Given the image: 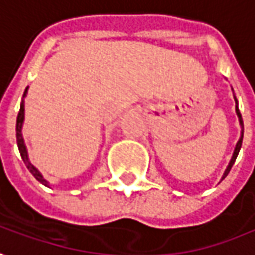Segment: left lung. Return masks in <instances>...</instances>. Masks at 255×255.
<instances>
[{
	"label": "left lung",
	"mask_w": 255,
	"mask_h": 255,
	"mask_svg": "<svg viewBox=\"0 0 255 255\" xmlns=\"http://www.w3.org/2000/svg\"><path fill=\"white\" fill-rule=\"evenodd\" d=\"M236 104H237V100H236ZM236 113H237V116H239V121H240V126H242V136H240V139H239V142H237V145H236V149H234V154H233L232 156V161H230V163H229V166H227V169H226V172H224L223 178L222 179H224L227 175H229V172H230V169H232L233 163L236 162V158H237V155H239V151H240V148H242V142H243V119H242V114H240V110H239V107L236 106Z\"/></svg>",
	"instance_id": "obj_1"
}]
</instances>
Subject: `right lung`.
<instances>
[{"mask_svg":"<svg viewBox=\"0 0 255 255\" xmlns=\"http://www.w3.org/2000/svg\"><path fill=\"white\" fill-rule=\"evenodd\" d=\"M25 94H26V90H25ZM23 94V96H25ZM23 103L21 104V109H19V113H18V117H16V142H18V149H19V154L22 156L23 162L26 165V168L29 169L32 175L36 178V180H39L42 185H45V186H48V182L43 179V176L40 175L39 171L29 162V159H28V152H26V146L23 144V139H22V134H21V129H22V123H23Z\"/></svg>","mask_w":255,"mask_h":255,"instance_id":"right-lung-1","label":"right lung"}]
</instances>
